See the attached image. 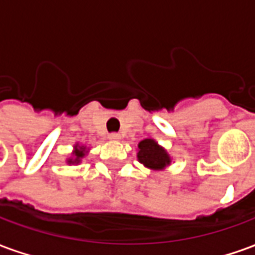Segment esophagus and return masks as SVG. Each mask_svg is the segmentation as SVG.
Segmentation results:
<instances>
[{
  "mask_svg": "<svg viewBox=\"0 0 255 255\" xmlns=\"http://www.w3.org/2000/svg\"><path fill=\"white\" fill-rule=\"evenodd\" d=\"M108 138H109V140H113V142H116V140H120V138H122V136H120L119 133L113 132V133H109V136H108Z\"/></svg>",
  "mask_w": 255,
  "mask_h": 255,
  "instance_id": "obj_1",
  "label": "esophagus"
}]
</instances>
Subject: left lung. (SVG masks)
<instances>
[{"mask_svg":"<svg viewBox=\"0 0 255 255\" xmlns=\"http://www.w3.org/2000/svg\"><path fill=\"white\" fill-rule=\"evenodd\" d=\"M138 161L151 171H164L172 164V158L165 147H162L154 139L146 138L138 143Z\"/></svg>","mask_w":255,"mask_h":255,"instance_id":"8db88e82","label":"left lung"}]
</instances>
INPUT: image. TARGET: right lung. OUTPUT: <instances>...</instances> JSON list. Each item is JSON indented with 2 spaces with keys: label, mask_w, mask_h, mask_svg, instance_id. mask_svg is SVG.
I'll list each match as a JSON object with an SVG mask.
<instances>
[{
  "label": "right lung",
  "mask_w": 255,
  "mask_h": 255,
  "mask_svg": "<svg viewBox=\"0 0 255 255\" xmlns=\"http://www.w3.org/2000/svg\"><path fill=\"white\" fill-rule=\"evenodd\" d=\"M89 151L90 149L89 147H86L84 144L75 143L72 153H71V157H68L67 158V164L68 165H79L84 157L89 154Z\"/></svg>",
  "instance_id": "1"
}]
</instances>
